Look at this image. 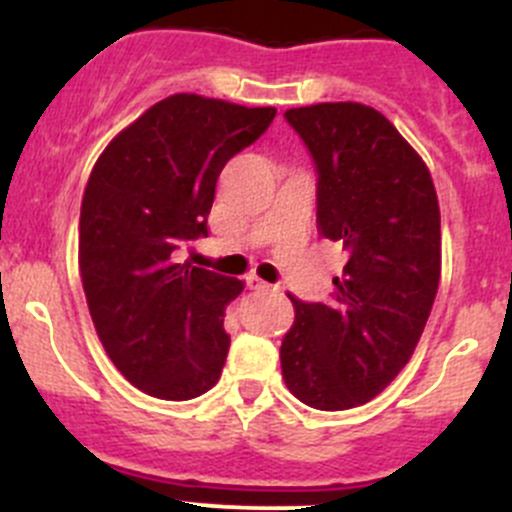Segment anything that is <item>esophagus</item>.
<instances>
[{"instance_id": "1", "label": "esophagus", "mask_w": 512, "mask_h": 512, "mask_svg": "<svg viewBox=\"0 0 512 512\" xmlns=\"http://www.w3.org/2000/svg\"><path fill=\"white\" fill-rule=\"evenodd\" d=\"M247 285H250V289H262V292H265V289H272V285H267V282L260 280L257 275L247 277Z\"/></svg>"}]
</instances>
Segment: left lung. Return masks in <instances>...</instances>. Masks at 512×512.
<instances>
[{
    "instance_id": "1",
    "label": "left lung",
    "mask_w": 512,
    "mask_h": 512,
    "mask_svg": "<svg viewBox=\"0 0 512 512\" xmlns=\"http://www.w3.org/2000/svg\"><path fill=\"white\" fill-rule=\"evenodd\" d=\"M317 163V225L349 252L334 302L287 294V389L319 411L379 396L409 364L441 280V210L428 165L394 123L354 101L289 108Z\"/></svg>"
}]
</instances>
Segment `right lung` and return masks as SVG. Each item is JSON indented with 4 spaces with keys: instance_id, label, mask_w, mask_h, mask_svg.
<instances>
[{
    "instance_id": "right-lung-1",
    "label": "right lung",
    "mask_w": 512,
    "mask_h": 512,
    "mask_svg": "<svg viewBox=\"0 0 512 512\" xmlns=\"http://www.w3.org/2000/svg\"><path fill=\"white\" fill-rule=\"evenodd\" d=\"M275 113L173 94L123 128L91 170L79 220L86 304L108 359L143 394L188 401L218 384L225 307L245 282L173 252L208 237L220 170Z\"/></svg>"
}]
</instances>
